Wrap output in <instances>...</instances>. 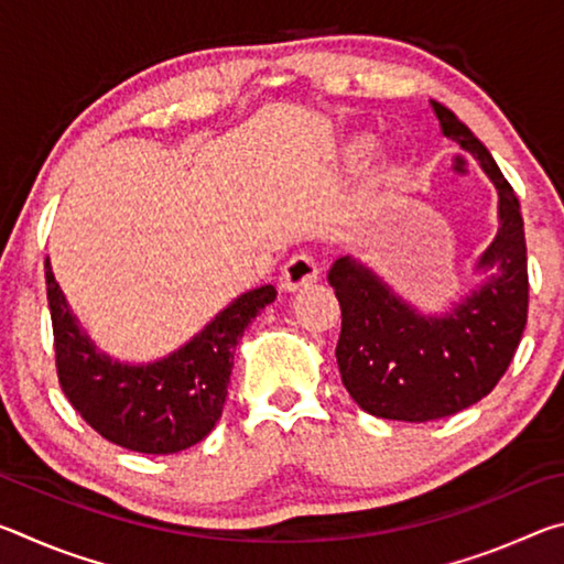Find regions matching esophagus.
<instances>
[{
  "label": "esophagus",
  "mask_w": 564,
  "mask_h": 564,
  "mask_svg": "<svg viewBox=\"0 0 564 564\" xmlns=\"http://www.w3.org/2000/svg\"><path fill=\"white\" fill-rule=\"evenodd\" d=\"M318 281V265L311 253H295L293 259L283 265L279 285L285 293H295L301 289H308Z\"/></svg>",
  "instance_id": "1"
}]
</instances>
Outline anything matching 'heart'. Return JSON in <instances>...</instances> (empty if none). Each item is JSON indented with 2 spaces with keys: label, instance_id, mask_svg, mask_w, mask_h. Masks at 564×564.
<instances>
[{
  "label": "heart",
  "instance_id": "heart-1",
  "mask_svg": "<svg viewBox=\"0 0 564 564\" xmlns=\"http://www.w3.org/2000/svg\"><path fill=\"white\" fill-rule=\"evenodd\" d=\"M398 174H400V169L395 164H390V161H383V164H380L373 171V178H370V198H368V202L370 204H378L380 196H383L390 186H395Z\"/></svg>",
  "mask_w": 564,
  "mask_h": 564
}]
</instances>
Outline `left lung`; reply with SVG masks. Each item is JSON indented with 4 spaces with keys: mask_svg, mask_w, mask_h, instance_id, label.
I'll return each mask as SVG.
<instances>
[{
    "mask_svg": "<svg viewBox=\"0 0 564 564\" xmlns=\"http://www.w3.org/2000/svg\"><path fill=\"white\" fill-rule=\"evenodd\" d=\"M447 139L498 188L500 228L475 271L485 281L443 316H423L360 261L328 273L340 303L336 358L343 386L366 413L427 423L475 405L505 376L528 323V246L520 202L490 151L455 113L433 101Z\"/></svg>",
    "mask_w": 564,
    "mask_h": 564,
    "instance_id": "8db88e82",
    "label": "left lung"
}]
</instances>
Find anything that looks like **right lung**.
Here are the masks:
<instances>
[{
  "label": "right lung",
  "mask_w": 564,
  "mask_h": 564,
  "mask_svg": "<svg viewBox=\"0 0 564 564\" xmlns=\"http://www.w3.org/2000/svg\"><path fill=\"white\" fill-rule=\"evenodd\" d=\"M44 269L56 376L76 413L109 443L133 453L171 455L202 443L224 413L238 340L275 301L273 285L238 295L166 358L131 366L97 350L54 281L50 259Z\"/></svg>",
  "instance_id": "obj_1"
}]
</instances>
